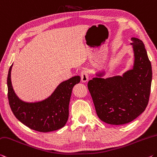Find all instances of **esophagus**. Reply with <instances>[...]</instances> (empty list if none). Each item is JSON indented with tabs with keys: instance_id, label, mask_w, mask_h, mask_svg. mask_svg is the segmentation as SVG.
Wrapping results in <instances>:
<instances>
[{
	"instance_id": "1",
	"label": "esophagus",
	"mask_w": 157,
	"mask_h": 157,
	"mask_svg": "<svg viewBox=\"0 0 157 157\" xmlns=\"http://www.w3.org/2000/svg\"><path fill=\"white\" fill-rule=\"evenodd\" d=\"M81 81L83 82V83H86V82L88 81L89 75H88V71L87 69H83V70L81 71Z\"/></svg>"
}]
</instances>
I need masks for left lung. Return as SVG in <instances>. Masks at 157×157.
Listing matches in <instances>:
<instances>
[{
    "label": "left lung",
    "mask_w": 157,
    "mask_h": 157,
    "mask_svg": "<svg viewBox=\"0 0 157 157\" xmlns=\"http://www.w3.org/2000/svg\"><path fill=\"white\" fill-rule=\"evenodd\" d=\"M133 68L122 76L102 78L105 71L96 73L88 88L99 119L109 124L133 121L144 112L150 98L152 71L143 42L132 37Z\"/></svg>",
    "instance_id": "8db88e82"
}]
</instances>
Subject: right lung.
<instances>
[{
    "label": "right lung",
    "instance_id": "right-lung-1",
    "mask_svg": "<svg viewBox=\"0 0 157 157\" xmlns=\"http://www.w3.org/2000/svg\"><path fill=\"white\" fill-rule=\"evenodd\" d=\"M10 67L7 76V90L10 108L14 116L30 129L40 132H49L61 129L69 117V104L73 87L81 81L75 76L61 82L50 96L35 102L23 101L13 89Z\"/></svg>",
    "mask_w": 157,
    "mask_h": 157
}]
</instances>
